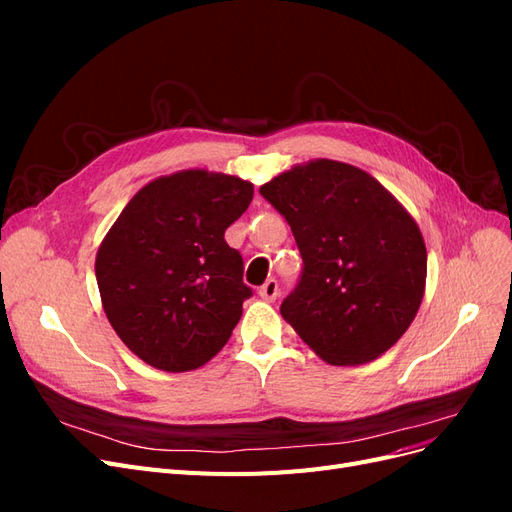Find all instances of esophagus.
Wrapping results in <instances>:
<instances>
[{
	"instance_id": "34e87169",
	"label": "esophagus",
	"mask_w": 512,
	"mask_h": 512,
	"mask_svg": "<svg viewBox=\"0 0 512 512\" xmlns=\"http://www.w3.org/2000/svg\"><path fill=\"white\" fill-rule=\"evenodd\" d=\"M277 292H280V286H277L275 280H267V284H262V288L258 290L260 299L267 301V303H273L277 299Z\"/></svg>"
}]
</instances>
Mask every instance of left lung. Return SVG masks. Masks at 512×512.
Masks as SVG:
<instances>
[{"label": "left lung", "instance_id": "left-lung-1", "mask_svg": "<svg viewBox=\"0 0 512 512\" xmlns=\"http://www.w3.org/2000/svg\"><path fill=\"white\" fill-rule=\"evenodd\" d=\"M303 256L280 312L329 365H363L393 348L421 307L427 247L408 209L365 170L309 160L260 185Z\"/></svg>", "mask_w": 512, "mask_h": 512}]
</instances>
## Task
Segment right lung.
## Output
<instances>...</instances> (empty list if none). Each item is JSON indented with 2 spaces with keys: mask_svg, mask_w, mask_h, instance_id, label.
<instances>
[{
  "mask_svg": "<svg viewBox=\"0 0 512 512\" xmlns=\"http://www.w3.org/2000/svg\"><path fill=\"white\" fill-rule=\"evenodd\" d=\"M252 196L235 175L179 170L143 185L106 232L96 254L104 314L147 365L181 374L226 346L252 288L224 232Z\"/></svg>",
  "mask_w": 512,
  "mask_h": 512,
  "instance_id": "obj_1",
  "label": "right lung"
}]
</instances>
